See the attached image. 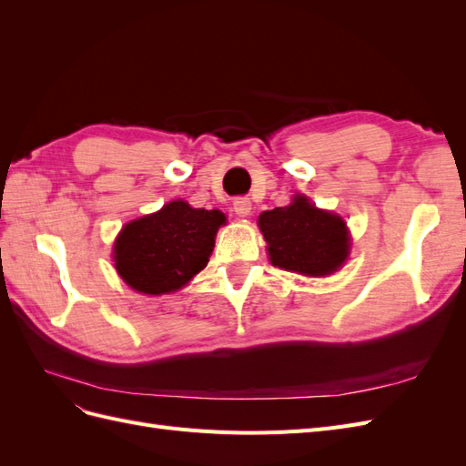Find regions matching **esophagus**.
<instances>
[{
  "instance_id": "1",
  "label": "esophagus",
  "mask_w": 466,
  "mask_h": 466,
  "mask_svg": "<svg viewBox=\"0 0 466 466\" xmlns=\"http://www.w3.org/2000/svg\"><path fill=\"white\" fill-rule=\"evenodd\" d=\"M250 209H252V204L248 198H245V196H238V198L233 200V211L238 218H247L250 214Z\"/></svg>"
}]
</instances>
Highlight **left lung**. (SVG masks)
Returning <instances> with one entry per match:
<instances>
[{
  "label": "left lung",
  "mask_w": 466,
  "mask_h": 466,
  "mask_svg": "<svg viewBox=\"0 0 466 466\" xmlns=\"http://www.w3.org/2000/svg\"><path fill=\"white\" fill-rule=\"evenodd\" d=\"M260 231L274 266L305 276H329L348 257L350 237L342 218L322 211L305 196L284 208L262 211Z\"/></svg>",
  "instance_id": "1"
}]
</instances>
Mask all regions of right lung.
I'll use <instances>...</instances> for the list:
<instances>
[{
	"mask_svg": "<svg viewBox=\"0 0 466 466\" xmlns=\"http://www.w3.org/2000/svg\"><path fill=\"white\" fill-rule=\"evenodd\" d=\"M223 223L219 209H196L182 200L167 204L122 229L115 243L116 270L136 291L171 293L204 270Z\"/></svg>",
	"mask_w": 466,
	"mask_h": 466,
	"instance_id": "obj_1",
	"label": "right lung"
}]
</instances>
